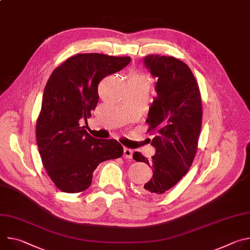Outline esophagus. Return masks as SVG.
I'll use <instances>...</instances> for the list:
<instances>
[{"label": "esophagus", "instance_id": "obj_1", "mask_svg": "<svg viewBox=\"0 0 250 250\" xmlns=\"http://www.w3.org/2000/svg\"><path fill=\"white\" fill-rule=\"evenodd\" d=\"M124 157L126 159L132 158V150L129 148H124Z\"/></svg>", "mask_w": 250, "mask_h": 250}]
</instances>
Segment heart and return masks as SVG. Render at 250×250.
Returning a JSON list of instances; mask_svg holds the SVG:
<instances>
[{
    "mask_svg": "<svg viewBox=\"0 0 250 250\" xmlns=\"http://www.w3.org/2000/svg\"><path fill=\"white\" fill-rule=\"evenodd\" d=\"M130 80H131V81L142 82V83H145V84H146V85H148V86H149V84H150V79H149V77H148L146 73H144V72H136V73H134V74L131 76Z\"/></svg>",
    "mask_w": 250,
    "mask_h": 250,
    "instance_id": "obj_1",
    "label": "heart"
}]
</instances>
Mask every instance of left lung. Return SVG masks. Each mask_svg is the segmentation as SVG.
Instances as JSON below:
<instances>
[{"mask_svg":"<svg viewBox=\"0 0 250 250\" xmlns=\"http://www.w3.org/2000/svg\"><path fill=\"white\" fill-rule=\"evenodd\" d=\"M144 62L157 79V97L146 120L147 132L154 133L151 145L156 151L150 162L138 151L132 158L146 163L153 171L140 192L157 197L179 182L193 163L202 126V99L192 71L183 61L151 54Z\"/></svg>","mask_w":250,"mask_h":250,"instance_id":"left-lung-1","label":"left lung"}]
</instances>
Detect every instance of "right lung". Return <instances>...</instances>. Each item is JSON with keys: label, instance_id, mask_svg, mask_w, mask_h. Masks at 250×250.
Returning <instances> with one entry per match:
<instances>
[{"label": "right lung", "instance_id": "obj_1", "mask_svg": "<svg viewBox=\"0 0 250 250\" xmlns=\"http://www.w3.org/2000/svg\"><path fill=\"white\" fill-rule=\"evenodd\" d=\"M129 62L128 56L79 53L69 57L51 73L35 129L42 164L62 192L85 191L100 163L123 155L119 141L95 138L81 123L95 111L101 80Z\"/></svg>", "mask_w": 250, "mask_h": 250}]
</instances>
